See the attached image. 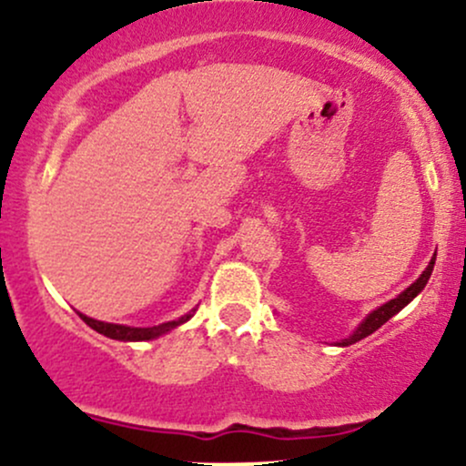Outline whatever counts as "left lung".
Returning <instances> with one entry per match:
<instances>
[{
  "label": "left lung",
  "instance_id": "left-lung-1",
  "mask_svg": "<svg viewBox=\"0 0 466 466\" xmlns=\"http://www.w3.org/2000/svg\"><path fill=\"white\" fill-rule=\"evenodd\" d=\"M434 263H436V254H434V258L430 260V265L425 267V271H422V274H420L419 278H416V282H411V285H410L408 289H405V291H400L399 296L394 298V300L381 304V307L374 309V311L368 313L366 318H363L361 322H360V326H357V329L352 330V333H350L349 337H346V339L337 341L335 346H341V349H344V346H350V344H355V341L363 339V337L372 335L374 330L381 329V326L386 324L390 318H394V315H397V313L400 311V309L408 307V304H410L411 300H414L416 296H419L422 289H425L427 280H430V276H431V271H434Z\"/></svg>",
  "mask_w": 466,
  "mask_h": 466
}]
</instances>
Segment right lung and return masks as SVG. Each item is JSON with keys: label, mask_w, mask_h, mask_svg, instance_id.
Returning a JSON list of instances; mask_svg holds the SVG:
<instances>
[{"label": "right lung", "mask_w": 466, "mask_h": 466, "mask_svg": "<svg viewBox=\"0 0 466 466\" xmlns=\"http://www.w3.org/2000/svg\"><path fill=\"white\" fill-rule=\"evenodd\" d=\"M197 309H192L190 313L181 315L177 319H170V322H164V324H157V326H147V329H142V326H127V324H111V322H100V319H94V318H87V315L78 313L80 318H83L85 324L92 326L94 330H98L100 335L109 337V339H120V341H148V339H157V337H162L166 333H170V330H175L177 326L186 324L188 319L195 315Z\"/></svg>", "instance_id": "add662e5"}]
</instances>
